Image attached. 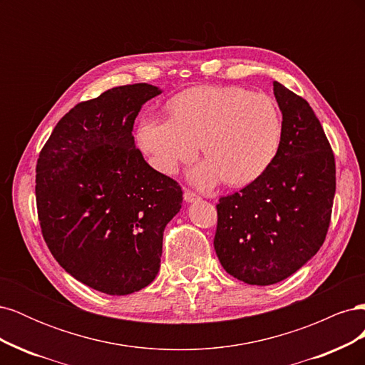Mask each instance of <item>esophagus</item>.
<instances>
[{
	"label": "esophagus",
	"mask_w": 365,
	"mask_h": 365,
	"mask_svg": "<svg viewBox=\"0 0 365 365\" xmlns=\"http://www.w3.org/2000/svg\"><path fill=\"white\" fill-rule=\"evenodd\" d=\"M184 200H185L187 202H195V201H200L201 197L197 196L195 192H192V190H185V192H184Z\"/></svg>",
	"instance_id": "obj_1"
}]
</instances>
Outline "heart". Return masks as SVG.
Wrapping results in <instances>:
<instances>
[{
    "mask_svg": "<svg viewBox=\"0 0 365 365\" xmlns=\"http://www.w3.org/2000/svg\"><path fill=\"white\" fill-rule=\"evenodd\" d=\"M282 135L272 98L240 86L193 88L173 102L172 118L143 120L138 128L140 146L168 175L190 163L202 145L207 163L192 173L201 187L222 178L230 185L259 178L277 155Z\"/></svg>",
    "mask_w": 365,
    "mask_h": 365,
    "instance_id": "obj_1",
    "label": "heart"
}]
</instances>
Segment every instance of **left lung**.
I'll return each instance as SVG.
<instances>
[{
	"label": "left lung",
	"instance_id": "obj_1",
	"mask_svg": "<svg viewBox=\"0 0 365 365\" xmlns=\"http://www.w3.org/2000/svg\"><path fill=\"white\" fill-rule=\"evenodd\" d=\"M274 96L283 114L277 155L259 178L216 205L220 264L257 286L288 279L322 248L336 189L334 150L312 108L279 82Z\"/></svg>",
	"mask_w": 365,
	"mask_h": 365
}]
</instances>
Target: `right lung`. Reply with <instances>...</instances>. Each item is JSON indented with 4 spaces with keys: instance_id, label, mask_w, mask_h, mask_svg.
Here are the masks:
<instances>
[{
    "instance_id": "1",
    "label": "right lung",
    "mask_w": 365,
    "mask_h": 365,
    "mask_svg": "<svg viewBox=\"0 0 365 365\" xmlns=\"http://www.w3.org/2000/svg\"><path fill=\"white\" fill-rule=\"evenodd\" d=\"M161 91L115 86L77 103L54 126L36 164L43 240L76 280L128 295L157 277L163 233L180 212L181 185L143 158L134 121Z\"/></svg>"
}]
</instances>
